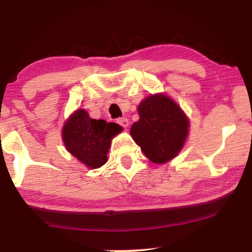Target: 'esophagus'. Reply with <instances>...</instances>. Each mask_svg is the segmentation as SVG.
<instances>
[{
	"label": "esophagus",
	"mask_w": 252,
	"mask_h": 252,
	"mask_svg": "<svg viewBox=\"0 0 252 252\" xmlns=\"http://www.w3.org/2000/svg\"><path fill=\"white\" fill-rule=\"evenodd\" d=\"M117 123L120 124L121 126H123V128H128V126H129V121H128V118H126V117H121V118H118V120H117Z\"/></svg>",
	"instance_id": "esophagus-1"
}]
</instances>
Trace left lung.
I'll return each instance as SVG.
<instances>
[{
  "label": "left lung",
  "instance_id": "obj_1",
  "mask_svg": "<svg viewBox=\"0 0 252 252\" xmlns=\"http://www.w3.org/2000/svg\"><path fill=\"white\" fill-rule=\"evenodd\" d=\"M140 120L130 134L143 154L154 163H164L180 152L187 132L189 120L179 105L163 94H154L138 105Z\"/></svg>",
  "mask_w": 252,
  "mask_h": 252
}]
</instances>
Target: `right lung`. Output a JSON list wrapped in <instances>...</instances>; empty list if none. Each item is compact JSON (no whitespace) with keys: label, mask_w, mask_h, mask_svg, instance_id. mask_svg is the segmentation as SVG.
<instances>
[{"label":"right lung","mask_w":252,"mask_h":252,"mask_svg":"<svg viewBox=\"0 0 252 252\" xmlns=\"http://www.w3.org/2000/svg\"><path fill=\"white\" fill-rule=\"evenodd\" d=\"M122 130L116 123L90 118L85 110H77L63 128L66 149L80 162L98 168L106 162L111 138Z\"/></svg>","instance_id":"add662e5"}]
</instances>
